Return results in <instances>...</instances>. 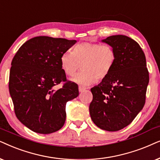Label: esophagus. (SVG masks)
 Wrapping results in <instances>:
<instances>
[{"label": "esophagus", "instance_id": "obj_1", "mask_svg": "<svg viewBox=\"0 0 160 160\" xmlns=\"http://www.w3.org/2000/svg\"><path fill=\"white\" fill-rule=\"evenodd\" d=\"M86 89V87L79 86V91H80V92H82V91H84Z\"/></svg>", "mask_w": 160, "mask_h": 160}]
</instances>
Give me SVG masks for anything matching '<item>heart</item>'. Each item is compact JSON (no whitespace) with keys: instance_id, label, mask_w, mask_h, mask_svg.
I'll use <instances>...</instances> for the list:
<instances>
[{"instance_id":"heart-1","label":"heart","mask_w":160,"mask_h":160,"mask_svg":"<svg viewBox=\"0 0 160 160\" xmlns=\"http://www.w3.org/2000/svg\"><path fill=\"white\" fill-rule=\"evenodd\" d=\"M114 49L108 44L82 42L72 49V52L63 53L60 62L63 71L68 76H74L72 81L82 86H89L109 75L116 63Z\"/></svg>"}]
</instances>
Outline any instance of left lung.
<instances>
[{
    "label": "left lung",
    "mask_w": 160,
    "mask_h": 160,
    "mask_svg": "<svg viewBox=\"0 0 160 160\" xmlns=\"http://www.w3.org/2000/svg\"><path fill=\"white\" fill-rule=\"evenodd\" d=\"M114 49L116 63L107 78L91 89V118L98 127L118 131L131 123L142 109L149 82L146 56L137 42L115 35L102 40Z\"/></svg>",
    "instance_id": "obj_1"
}]
</instances>
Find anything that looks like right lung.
<instances>
[{
    "label": "right lung",
    "instance_id": "1",
    "mask_svg": "<svg viewBox=\"0 0 160 160\" xmlns=\"http://www.w3.org/2000/svg\"><path fill=\"white\" fill-rule=\"evenodd\" d=\"M77 42L37 37L25 42L12 61L8 88L17 118L40 134L59 130L66 121V105L79 95L78 86L67 81L61 66L63 53ZM66 82L61 89L55 85Z\"/></svg>",
    "mask_w": 160,
    "mask_h": 160
}]
</instances>
